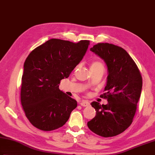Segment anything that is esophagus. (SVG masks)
Wrapping results in <instances>:
<instances>
[{
	"label": "esophagus",
	"mask_w": 155,
	"mask_h": 155,
	"mask_svg": "<svg viewBox=\"0 0 155 155\" xmlns=\"http://www.w3.org/2000/svg\"><path fill=\"white\" fill-rule=\"evenodd\" d=\"M80 105H82V107H88L90 105V103L87 101H84V100H83V101H81Z\"/></svg>",
	"instance_id": "1"
}]
</instances>
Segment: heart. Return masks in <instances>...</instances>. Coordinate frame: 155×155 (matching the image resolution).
<instances>
[{"mask_svg":"<svg viewBox=\"0 0 155 155\" xmlns=\"http://www.w3.org/2000/svg\"><path fill=\"white\" fill-rule=\"evenodd\" d=\"M104 69V66L101 62L94 61L92 62L91 66V70H97V69Z\"/></svg>","mask_w":155,"mask_h":155,"instance_id":"obj_1","label":"heart"}]
</instances>
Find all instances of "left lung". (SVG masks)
<instances>
[{"label": "left lung", "instance_id": "left-lung-1", "mask_svg": "<svg viewBox=\"0 0 155 155\" xmlns=\"http://www.w3.org/2000/svg\"><path fill=\"white\" fill-rule=\"evenodd\" d=\"M106 64L108 70L105 93L106 105L93 101L96 116L88 122L91 131L101 137L116 136L131 125L142 88V78L129 54L119 46L99 43L91 48Z\"/></svg>", "mask_w": 155, "mask_h": 155}]
</instances>
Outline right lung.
<instances>
[{
  "label": "right lung",
  "mask_w": 155,
  "mask_h": 155,
  "mask_svg": "<svg viewBox=\"0 0 155 155\" xmlns=\"http://www.w3.org/2000/svg\"><path fill=\"white\" fill-rule=\"evenodd\" d=\"M90 41L51 39L32 50L24 64L21 104L32 125L45 131L64 125L77 101L59 89L82 61Z\"/></svg>",
  "instance_id": "obj_1"
}]
</instances>
